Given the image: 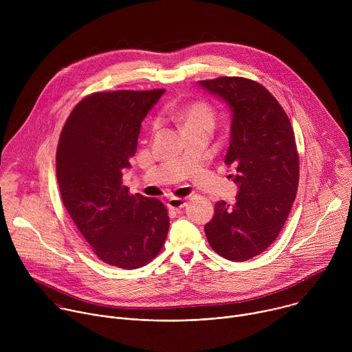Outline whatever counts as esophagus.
<instances>
[{
	"label": "esophagus",
	"mask_w": 352,
	"mask_h": 352,
	"mask_svg": "<svg viewBox=\"0 0 352 352\" xmlns=\"http://www.w3.org/2000/svg\"><path fill=\"white\" fill-rule=\"evenodd\" d=\"M167 206L173 210H181L186 206V199H182V197H170L168 202H167Z\"/></svg>",
	"instance_id": "obj_1"
}]
</instances>
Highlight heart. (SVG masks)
<instances>
[{
  "mask_svg": "<svg viewBox=\"0 0 352 352\" xmlns=\"http://www.w3.org/2000/svg\"><path fill=\"white\" fill-rule=\"evenodd\" d=\"M168 117L175 121L185 132L196 128H212L214 126V114L209 104L204 102L190 103L185 107H171L167 110Z\"/></svg>",
  "mask_w": 352,
  "mask_h": 352,
  "instance_id": "1",
  "label": "heart"
}]
</instances>
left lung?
Listing matches in <instances>:
<instances>
[{
    "mask_svg": "<svg viewBox=\"0 0 352 352\" xmlns=\"http://www.w3.org/2000/svg\"><path fill=\"white\" fill-rule=\"evenodd\" d=\"M231 110L226 164L234 166L239 190L234 205H214L205 226L208 241L224 259L242 262L276 241L289 214L299 181V157L291 122L261 83L239 76L200 80Z\"/></svg>",
    "mask_w": 352,
    "mask_h": 352,
    "instance_id": "8db88e82",
    "label": "left lung"
}]
</instances>
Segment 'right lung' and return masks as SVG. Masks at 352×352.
I'll return each instance as SVG.
<instances>
[{"instance_id":"1","label":"right lung","mask_w":352,"mask_h":352,"mask_svg":"<svg viewBox=\"0 0 352 352\" xmlns=\"http://www.w3.org/2000/svg\"><path fill=\"white\" fill-rule=\"evenodd\" d=\"M164 91L91 93L75 106L58 140L57 181L67 212L100 261L126 270L152 262L170 227L163 202L122 185L142 121Z\"/></svg>"}]
</instances>
